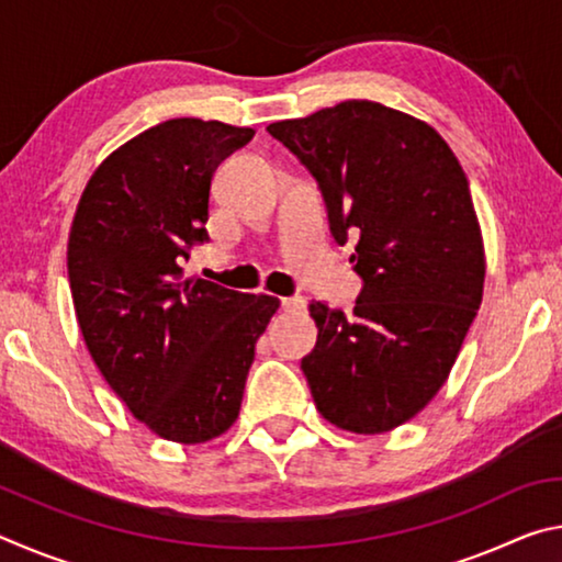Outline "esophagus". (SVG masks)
Instances as JSON below:
<instances>
[{
	"instance_id": "obj_1",
	"label": "esophagus",
	"mask_w": 562,
	"mask_h": 562,
	"mask_svg": "<svg viewBox=\"0 0 562 562\" xmlns=\"http://www.w3.org/2000/svg\"><path fill=\"white\" fill-rule=\"evenodd\" d=\"M280 307L284 312H300L307 307V300L304 297H280Z\"/></svg>"
}]
</instances>
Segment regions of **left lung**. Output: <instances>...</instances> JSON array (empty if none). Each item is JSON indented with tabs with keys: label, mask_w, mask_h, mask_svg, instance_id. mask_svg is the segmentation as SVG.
I'll list each match as a JSON object with an SVG mask.
<instances>
[{
	"label": "left lung",
	"mask_w": 562,
	"mask_h": 562,
	"mask_svg": "<svg viewBox=\"0 0 562 562\" xmlns=\"http://www.w3.org/2000/svg\"><path fill=\"white\" fill-rule=\"evenodd\" d=\"M268 131L317 178L335 240L359 237L355 312L310 304L312 398L337 429L392 431L443 386L481 307L486 252L469 178L439 131L376 101Z\"/></svg>",
	"instance_id": "1"
}]
</instances>
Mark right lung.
I'll list each match as a JSON object with an SVG mask.
<instances>
[{
    "instance_id": "obj_1",
    "label": "right lung",
    "mask_w": 562,
    "mask_h": 562,
    "mask_svg": "<svg viewBox=\"0 0 562 562\" xmlns=\"http://www.w3.org/2000/svg\"><path fill=\"white\" fill-rule=\"evenodd\" d=\"M223 121L170 119L93 170L69 233V284L91 359L160 439L205 443L240 414L255 345L280 300L183 278L207 240L217 164L252 138Z\"/></svg>"
}]
</instances>
